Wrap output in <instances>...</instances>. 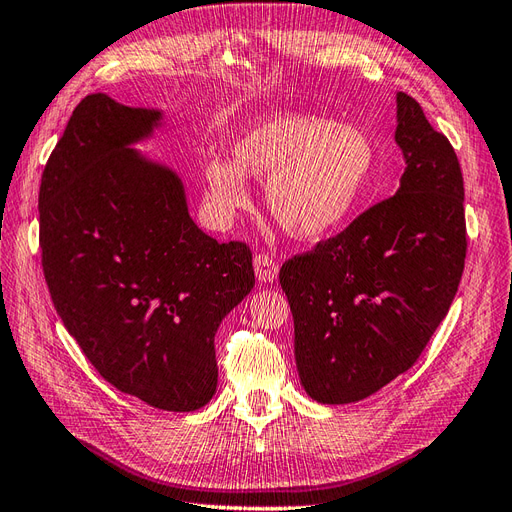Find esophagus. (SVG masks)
I'll list each match as a JSON object with an SVG mask.
<instances>
[{
	"mask_svg": "<svg viewBox=\"0 0 512 512\" xmlns=\"http://www.w3.org/2000/svg\"><path fill=\"white\" fill-rule=\"evenodd\" d=\"M255 274L261 283H272L279 276V264L270 255L259 253L255 255Z\"/></svg>",
	"mask_w": 512,
	"mask_h": 512,
	"instance_id": "obj_1",
	"label": "esophagus"
}]
</instances>
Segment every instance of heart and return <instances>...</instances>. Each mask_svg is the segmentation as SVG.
<instances>
[{
    "instance_id": "b5f03b06",
    "label": "heart",
    "mask_w": 512,
    "mask_h": 512,
    "mask_svg": "<svg viewBox=\"0 0 512 512\" xmlns=\"http://www.w3.org/2000/svg\"><path fill=\"white\" fill-rule=\"evenodd\" d=\"M231 163L210 158L203 184L210 206L233 216L251 203L244 178L266 182L268 210L287 236L313 242L349 223L375 169L367 130L306 113L259 120L231 141Z\"/></svg>"
}]
</instances>
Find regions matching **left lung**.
<instances>
[{"instance_id":"left-lung-1","label":"left lung","mask_w":512,"mask_h":512,"mask_svg":"<svg viewBox=\"0 0 512 512\" xmlns=\"http://www.w3.org/2000/svg\"><path fill=\"white\" fill-rule=\"evenodd\" d=\"M405 171L397 195L287 259L302 388L317 403L367 399L405 373L442 324L465 264L463 175L450 141L397 94Z\"/></svg>"}]
</instances>
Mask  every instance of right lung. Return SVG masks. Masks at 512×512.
Listing matches in <instances>:
<instances>
[{
	"instance_id": "right-lung-1",
	"label": "right lung",
	"mask_w": 512,
	"mask_h": 512,
	"mask_svg": "<svg viewBox=\"0 0 512 512\" xmlns=\"http://www.w3.org/2000/svg\"><path fill=\"white\" fill-rule=\"evenodd\" d=\"M163 113L85 96L42 171L40 251L57 315L111 386L158 410L216 392L214 334L255 285L244 242L188 214L178 173L128 148Z\"/></svg>"
}]
</instances>
